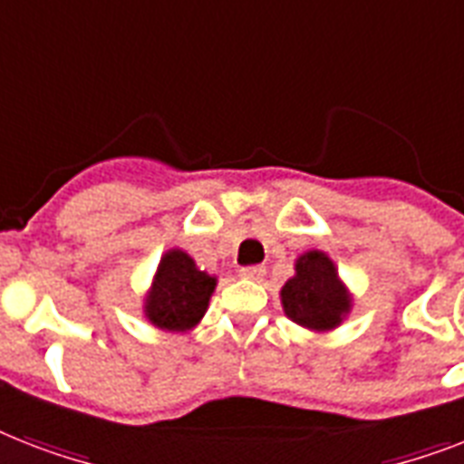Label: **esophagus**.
Listing matches in <instances>:
<instances>
[{
	"mask_svg": "<svg viewBox=\"0 0 464 464\" xmlns=\"http://www.w3.org/2000/svg\"><path fill=\"white\" fill-rule=\"evenodd\" d=\"M240 276L250 279V282H260L262 276H265V267L262 265H250V267L240 269Z\"/></svg>",
	"mask_w": 464,
	"mask_h": 464,
	"instance_id": "34e87169",
	"label": "esophagus"
}]
</instances>
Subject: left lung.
<instances>
[{"instance_id": "left-lung-1", "label": "left lung", "mask_w": 464, "mask_h": 464, "mask_svg": "<svg viewBox=\"0 0 464 464\" xmlns=\"http://www.w3.org/2000/svg\"><path fill=\"white\" fill-rule=\"evenodd\" d=\"M284 313L308 330H332L349 313V294L342 286L334 262L320 250L296 260V275L282 289Z\"/></svg>"}]
</instances>
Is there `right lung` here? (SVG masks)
Segmentation results:
<instances>
[{"label":"right lung","instance_id":"add662e5","mask_svg":"<svg viewBox=\"0 0 464 464\" xmlns=\"http://www.w3.org/2000/svg\"><path fill=\"white\" fill-rule=\"evenodd\" d=\"M217 279L202 269L182 250H168L160 257L159 272L149 291L144 313L149 323L168 332H185L195 327L209 305Z\"/></svg>","mask_w":464,"mask_h":464}]
</instances>
